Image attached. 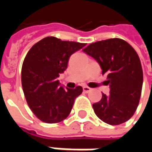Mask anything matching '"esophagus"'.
Here are the masks:
<instances>
[{
	"label": "esophagus",
	"mask_w": 152,
	"mask_h": 152,
	"mask_svg": "<svg viewBox=\"0 0 152 152\" xmlns=\"http://www.w3.org/2000/svg\"><path fill=\"white\" fill-rule=\"evenodd\" d=\"M83 90H84V91H85V93H89V92H91L92 89L90 88V87H88V86H84V87H83Z\"/></svg>",
	"instance_id": "34e87169"
}]
</instances>
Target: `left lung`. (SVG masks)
Segmentation results:
<instances>
[{"label": "left lung", "mask_w": 152, "mask_h": 152, "mask_svg": "<svg viewBox=\"0 0 152 152\" xmlns=\"http://www.w3.org/2000/svg\"><path fill=\"white\" fill-rule=\"evenodd\" d=\"M84 52L99 63L107 74L110 95L93 104L96 116L110 125L129 119L136 111L143 85V71L134 49L124 39L114 38L89 45Z\"/></svg>", "instance_id": "1"}]
</instances>
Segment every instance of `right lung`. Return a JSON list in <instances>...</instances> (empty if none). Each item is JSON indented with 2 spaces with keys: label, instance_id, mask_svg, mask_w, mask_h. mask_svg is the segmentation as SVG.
<instances>
[{
  "label": "right lung",
  "instance_id": "right-lung-1",
  "mask_svg": "<svg viewBox=\"0 0 152 152\" xmlns=\"http://www.w3.org/2000/svg\"><path fill=\"white\" fill-rule=\"evenodd\" d=\"M85 44L45 37L28 50L22 67V85L28 105L44 123L64 120L83 88H64L57 78L67 69L70 56Z\"/></svg>",
  "mask_w": 152,
  "mask_h": 152
}]
</instances>
